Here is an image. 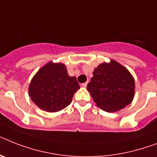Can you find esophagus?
I'll return each mask as SVG.
<instances>
[{
	"label": "esophagus",
	"instance_id": "esophagus-1",
	"mask_svg": "<svg viewBox=\"0 0 157 157\" xmlns=\"http://www.w3.org/2000/svg\"><path fill=\"white\" fill-rule=\"evenodd\" d=\"M87 83H88V82H84V83L82 84V87H86V86H87Z\"/></svg>",
	"mask_w": 157,
	"mask_h": 157
}]
</instances>
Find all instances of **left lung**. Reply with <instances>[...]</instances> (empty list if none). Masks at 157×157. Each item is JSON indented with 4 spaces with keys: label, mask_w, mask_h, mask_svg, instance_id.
<instances>
[{
    "label": "left lung",
    "mask_w": 157,
    "mask_h": 157,
    "mask_svg": "<svg viewBox=\"0 0 157 157\" xmlns=\"http://www.w3.org/2000/svg\"><path fill=\"white\" fill-rule=\"evenodd\" d=\"M87 90L99 108L116 112L130 104L135 96V80L130 71L115 60L99 64L93 71Z\"/></svg>",
    "instance_id": "obj_1"
}]
</instances>
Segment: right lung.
<instances>
[{"instance_id": "1", "label": "right lung", "mask_w": 157, "mask_h": 157, "mask_svg": "<svg viewBox=\"0 0 157 157\" xmlns=\"http://www.w3.org/2000/svg\"><path fill=\"white\" fill-rule=\"evenodd\" d=\"M79 88L76 77L68 75L65 64L50 62L33 77L29 86V96L40 109L57 112L71 103Z\"/></svg>"}]
</instances>
